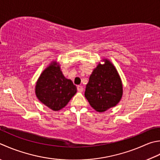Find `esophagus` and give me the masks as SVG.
Listing matches in <instances>:
<instances>
[{
  "label": "esophagus",
  "instance_id": "34e87169",
  "mask_svg": "<svg viewBox=\"0 0 160 160\" xmlns=\"http://www.w3.org/2000/svg\"><path fill=\"white\" fill-rule=\"evenodd\" d=\"M77 89H78V91L79 92H83V89H84L82 86H81V85H78L77 87Z\"/></svg>",
  "mask_w": 160,
  "mask_h": 160
}]
</instances>
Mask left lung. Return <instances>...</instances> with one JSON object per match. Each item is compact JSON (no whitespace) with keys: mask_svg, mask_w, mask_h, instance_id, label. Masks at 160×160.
<instances>
[{"mask_svg":"<svg viewBox=\"0 0 160 160\" xmlns=\"http://www.w3.org/2000/svg\"><path fill=\"white\" fill-rule=\"evenodd\" d=\"M93 70L87 84L84 96L98 112L115 107L123 96V83L117 69L108 59H102Z\"/></svg>","mask_w":160,"mask_h":160,"instance_id":"left-lung-1","label":"left lung"}]
</instances>
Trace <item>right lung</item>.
Segmentation results:
<instances>
[{
	"label": "right lung",
	"mask_w": 160,
	"mask_h": 160,
	"mask_svg": "<svg viewBox=\"0 0 160 160\" xmlns=\"http://www.w3.org/2000/svg\"><path fill=\"white\" fill-rule=\"evenodd\" d=\"M34 92L41 102L53 111H59L76 94L77 87L64 77L60 65L55 60L40 74Z\"/></svg>",
	"instance_id": "1"
}]
</instances>
